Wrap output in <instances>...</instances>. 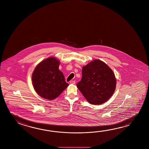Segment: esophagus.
Masks as SVG:
<instances>
[{
	"label": "esophagus",
	"mask_w": 149,
	"mask_h": 149,
	"mask_svg": "<svg viewBox=\"0 0 149 149\" xmlns=\"http://www.w3.org/2000/svg\"><path fill=\"white\" fill-rule=\"evenodd\" d=\"M70 84H72V85H75L76 84V82L75 81H73V80H71L70 81Z\"/></svg>",
	"instance_id": "esophagus-1"
}]
</instances>
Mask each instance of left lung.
Masks as SVG:
<instances>
[{
  "mask_svg": "<svg viewBox=\"0 0 149 149\" xmlns=\"http://www.w3.org/2000/svg\"><path fill=\"white\" fill-rule=\"evenodd\" d=\"M77 86L90 104H102L113 94L116 78L107 64L95 60L82 67V78Z\"/></svg>",
  "mask_w": 149,
  "mask_h": 149,
  "instance_id": "obj_1",
  "label": "left lung"
}]
</instances>
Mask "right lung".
I'll use <instances>...</instances> for the list:
<instances>
[{"mask_svg":"<svg viewBox=\"0 0 149 149\" xmlns=\"http://www.w3.org/2000/svg\"><path fill=\"white\" fill-rule=\"evenodd\" d=\"M60 64V61L55 57H49L35 68L32 74V85L42 98L54 100L69 86L63 73L58 69Z\"/></svg>","mask_w":149,"mask_h":149,"instance_id":"1","label":"right lung"}]
</instances>
